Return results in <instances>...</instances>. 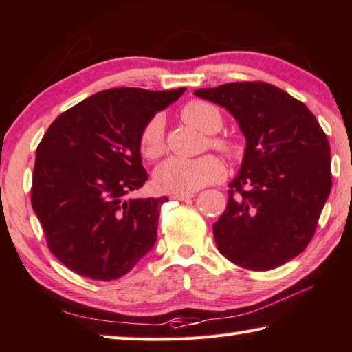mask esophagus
I'll use <instances>...</instances> for the list:
<instances>
[{
  "instance_id": "1",
  "label": "esophagus",
  "mask_w": 352,
  "mask_h": 352,
  "mask_svg": "<svg viewBox=\"0 0 352 352\" xmlns=\"http://www.w3.org/2000/svg\"><path fill=\"white\" fill-rule=\"evenodd\" d=\"M194 194L192 192H188V194H172L170 199L172 200H189L192 199Z\"/></svg>"
}]
</instances>
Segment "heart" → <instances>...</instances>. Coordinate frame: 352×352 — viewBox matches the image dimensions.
<instances>
[{
  "instance_id": "obj_1",
  "label": "heart",
  "mask_w": 352,
  "mask_h": 352,
  "mask_svg": "<svg viewBox=\"0 0 352 352\" xmlns=\"http://www.w3.org/2000/svg\"><path fill=\"white\" fill-rule=\"evenodd\" d=\"M182 119L190 127L206 135L217 133L222 129V115L217 107L206 100H190L182 109ZM208 144L223 153H233V144L225 138H210ZM142 157L157 160L164 152V119L157 115L148 121L140 135ZM225 168L214 155L199 158L170 157L155 169V183L164 192L188 194L199 190L206 184L222 180Z\"/></svg>"
}]
</instances>
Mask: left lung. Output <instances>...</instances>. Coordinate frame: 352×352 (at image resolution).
Segmentation results:
<instances>
[{
	"label": "left lung",
	"mask_w": 352,
	"mask_h": 352,
	"mask_svg": "<svg viewBox=\"0 0 352 352\" xmlns=\"http://www.w3.org/2000/svg\"><path fill=\"white\" fill-rule=\"evenodd\" d=\"M195 96L228 110L247 140L228 205L212 225L226 259L272 270L305 252L332 186L331 147L300 100L265 82L200 88Z\"/></svg>",
	"instance_id": "left-lung-1"
}]
</instances>
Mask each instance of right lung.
Instances as JSON below:
<instances>
[{
  "instance_id": "right-lung-1",
  "label": "right lung",
  "mask_w": 352,
  "mask_h": 352,
  "mask_svg": "<svg viewBox=\"0 0 352 352\" xmlns=\"http://www.w3.org/2000/svg\"><path fill=\"white\" fill-rule=\"evenodd\" d=\"M184 90L99 91L58 115L41 138L32 208L51 253L77 275L118 279L153 247L168 197H129L148 178L140 135Z\"/></svg>"
}]
</instances>
